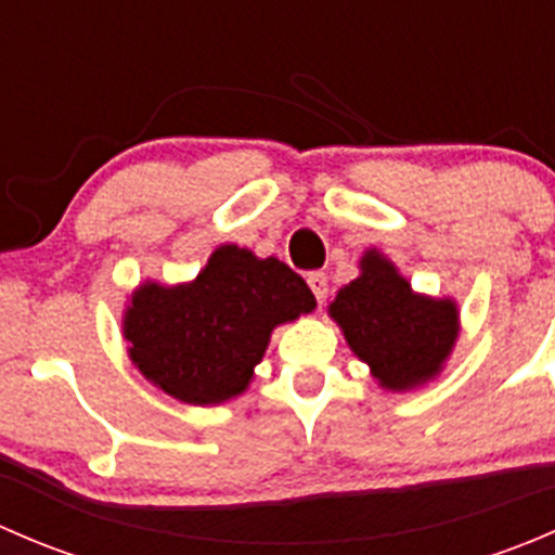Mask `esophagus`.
<instances>
[{
  "instance_id": "34e87169",
  "label": "esophagus",
  "mask_w": 555,
  "mask_h": 555,
  "mask_svg": "<svg viewBox=\"0 0 555 555\" xmlns=\"http://www.w3.org/2000/svg\"><path fill=\"white\" fill-rule=\"evenodd\" d=\"M306 282H309L317 304H324V298H327V276H324L322 271H313V273H309V279H306Z\"/></svg>"
}]
</instances>
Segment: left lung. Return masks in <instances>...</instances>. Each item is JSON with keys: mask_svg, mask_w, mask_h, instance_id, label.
Segmentation results:
<instances>
[{"mask_svg": "<svg viewBox=\"0 0 555 555\" xmlns=\"http://www.w3.org/2000/svg\"><path fill=\"white\" fill-rule=\"evenodd\" d=\"M360 271L327 309L346 344L384 389L408 391L433 382L456 344V304L413 293L411 282L376 249L362 255Z\"/></svg>", "mask_w": 555, "mask_h": 555, "instance_id": "8db88e82", "label": "left lung"}]
</instances>
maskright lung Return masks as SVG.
Wrapping results in <instances>:
<instances>
[{
	"label": "right lung",
	"instance_id": "right-lung-1",
	"mask_svg": "<svg viewBox=\"0 0 555 555\" xmlns=\"http://www.w3.org/2000/svg\"><path fill=\"white\" fill-rule=\"evenodd\" d=\"M304 279L276 257L217 246L188 284L144 282L122 317L128 357L147 382L190 402L220 405L249 386L276 324L311 313Z\"/></svg>",
	"mask_w": 555,
	"mask_h": 555
}]
</instances>
